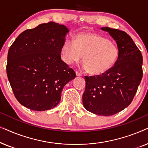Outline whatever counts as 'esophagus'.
<instances>
[{
    "label": "esophagus",
    "instance_id": "obj_1",
    "mask_svg": "<svg viewBox=\"0 0 148 148\" xmlns=\"http://www.w3.org/2000/svg\"><path fill=\"white\" fill-rule=\"evenodd\" d=\"M76 75L78 76V77H81V76H82V74L77 71H76Z\"/></svg>",
    "mask_w": 148,
    "mask_h": 148
}]
</instances>
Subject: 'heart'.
Here are the masks:
<instances>
[{
    "label": "heart",
    "instance_id": "b5f03b06",
    "mask_svg": "<svg viewBox=\"0 0 148 148\" xmlns=\"http://www.w3.org/2000/svg\"><path fill=\"white\" fill-rule=\"evenodd\" d=\"M83 57L84 67L92 75H98L114 65L119 55L117 44L98 34L82 32L74 41L66 40L61 47V57L68 64L79 62Z\"/></svg>",
    "mask_w": 148,
    "mask_h": 148
}]
</instances>
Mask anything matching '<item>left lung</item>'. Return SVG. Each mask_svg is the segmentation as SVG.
<instances>
[{
    "instance_id": "obj_1",
    "label": "left lung",
    "mask_w": 148,
    "mask_h": 148,
    "mask_svg": "<svg viewBox=\"0 0 148 148\" xmlns=\"http://www.w3.org/2000/svg\"><path fill=\"white\" fill-rule=\"evenodd\" d=\"M119 49L116 63L108 71L95 76H85L86 90L83 104L90 112L111 116L132 102L143 77V56L132 38L126 32L105 27Z\"/></svg>"
}]
</instances>
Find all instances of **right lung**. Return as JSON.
I'll use <instances>...</instances> for the list:
<instances>
[{
	"label": "right lung",
	"mask_w": 148,
	"mask_h": 148,
	"mask_svg": "<svg viewBox=\"0 0 148 148\" xmlns=\"http://www.w3.org/2000/svg\"><path fill=\"white\" fill-rule=\"evenodd\" d=\"M69 29L50 21L22 32L9 48L7 74L15 98L36 111L53 108L75 72L60 57Z\"/></svg>",
	"instance_id": "1"
}]
</instances>
